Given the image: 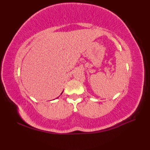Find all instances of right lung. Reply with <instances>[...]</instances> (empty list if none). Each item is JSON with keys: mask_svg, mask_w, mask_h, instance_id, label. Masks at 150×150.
I'll return each instance as SVG.
<instances>
[{"mask_svg": "<svg viewBox=\"0 0 150 150\" xmlns=\"http://www.w3.org/2000/svg\"><path fill=\"white\" fill-rule=\"evenodd\" d=\"M61 94H62V93H61Z\"/></svg>", "mask_w": 150, "mask_h": 150, "instance_id": "right-lung-1", "label": "right lung"}]
</instances>
